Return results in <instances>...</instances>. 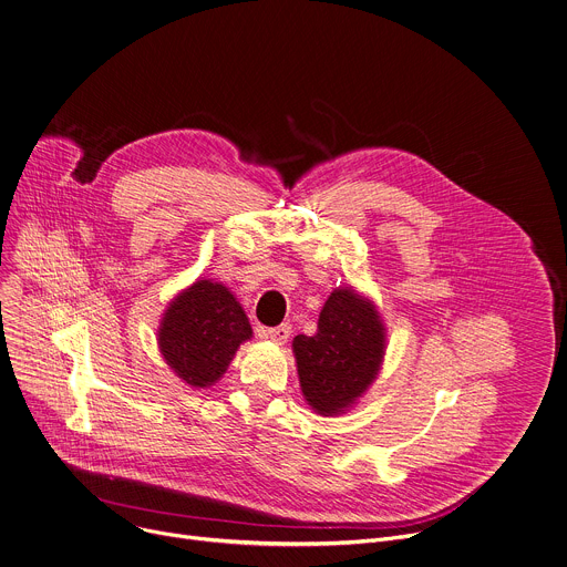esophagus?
Listing matches in <instances>:
<instances>
[{"instance_id": "obj_1", "label": "esophagus", "mask_w": 567, "mask_h": 567, "mask_svg": "<svg viewBox=\"0 0 567 567\" xmlns=\"http://www.w3.org/2000/svg\"><path fill=\"white\" fill-rule=\"evenodd\" d=\"M260 334H262L265 339H271L274 343H280V346H282V343H287V339L291 337V328L285 322V326H278V328H262Z\"/></svg>"}]
</instances>
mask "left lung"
I'll return each instance as SVG.
<instances>
[{"mask_svg":"<svg viewBox=\"0 0 567 567\" xmlns=\"http://www.w3.org/2000/svg\"><path fill=\"white\" fill-rule=\"evenodd\" d=\"M298 379L309 406L332 417L354 406L377 379L385 354V328L372 300L352 287L330 293L313 337L293 339Z\"/></svg>","mask_w":567,"mask_h":567,"instance_id":"1","label":"left lung"}]
</instances>
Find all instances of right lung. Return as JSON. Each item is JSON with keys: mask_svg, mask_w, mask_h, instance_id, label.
Listing matches in <instances>:
<instances>
[{"mask_svg": "<svg viewBox=\"0 0 567 567\" xmlns=\"http://www.w3.org/2000/svg\"><path fill=\"white\" fill-rule=\"evenodd\" d=\"M254 337L237 298L219 282L197 280L166 309L158 326V350L188 385H213L233 361L239 343Z\"/></svg>", "mask_w": 567, "mask_h": 567, "instance_id": "1", "label": "right lung"}]
</instances>
